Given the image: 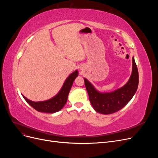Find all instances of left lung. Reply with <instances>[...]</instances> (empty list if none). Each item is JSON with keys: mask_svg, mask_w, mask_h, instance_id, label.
<instances>
[{"mask_svg": "<svg viewBox=\"0 0 158 158\" xmlns=\"http://www.w3.org/2000/svg\"><path fill=\"white\" fill-rule=\"evenodd\" d=\"M138 71L134 56L132 57V70L128 82L121 87L109 93L99 92L86 78H84L89 102L95 111L108 114L117 112L130 102L135 94L139 79Z\"/></svg>", "mask_w": 158, "mask_h": 158, "instance_id": "1", "label": "left lung"}]
</instances>
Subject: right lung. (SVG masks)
Segmentation results:
<instances>
[{
	"mask_svg": "<svg viewBox=\"0 0 158 158\" xmlns=\"http://www.w3.org/2000/svg\"><path fill=\"white\" fill-rule=\"evenodd\" d=\"M78 75L77 70H75L74 73L70 74L69 77L66 78L63 85V87L55 97L51 98L50 99L46 100L44 102H32L28 99L22 95L23 98L27 102V103L37 111L43 113H54L63 108L67 102L68 95L70 92L72 85L76 78Z\"/></svg>",
	"mask_w": 158,
	"mask_h": 158,
	"instance_id": "right-lung-1",
	"label": "right lung"
}]
</instances>
